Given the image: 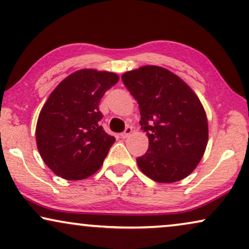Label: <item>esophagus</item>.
Instances as JSON below:
<instances>
[{"label": "esophagus", "mask_w": 249, "mask_h": 249, "mask_svg": "<svg viewBox=\"0 0 249 249\" xmlns=\"http://www.w3.org/2000/svg\"><path fill=\"white\" fill-rule=\"evenodd\" d=\"M131 133H132V127H131V126H127L126 128H125V131L123 132V133L121 134V137H122L123 139H126Z\"/></svg>", "instance_id": "obj_1"}]
</instances>
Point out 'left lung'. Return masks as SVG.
Returning <instances> with one entry per match:
<instances>
[{"label":"left lung","mask_w":249,"mask_h":249,"mask_svg":"<svg viewBox=\"0 0 249 249\" xmlns=\"http://www.w3.org/2000/svg\"><path fill=\"white\" fill-rule=\"evenodd\" d=\"M138 101L141 130L149 148L137 158L148 178L172 183L187 178L203 157L208 141L206 112L195 92L173 72L143 66L122 75Z\"/></svg>","instance_id":"8db88e82"}]
</instances>
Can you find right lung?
Instances as JSON below:
<instances>
[{
  "instance_id": "obj_1",
  "label": "right lung",
  "mask_w": 249,
  "mask_h": 249,
  "mask_svg": "<svg viewBox=\"0 0 249 249\" xmlns=\"http://www.w3.org/2000/svg\"><path fill=\"white\" fill-rule=\"evenodd\" d=\"M118 79L115 72L81 69L50 94L37 119L36 144L53 173L82 180L104 164L115 138L100 125L99 102Z\"/></svg>"
}]
</instances>
